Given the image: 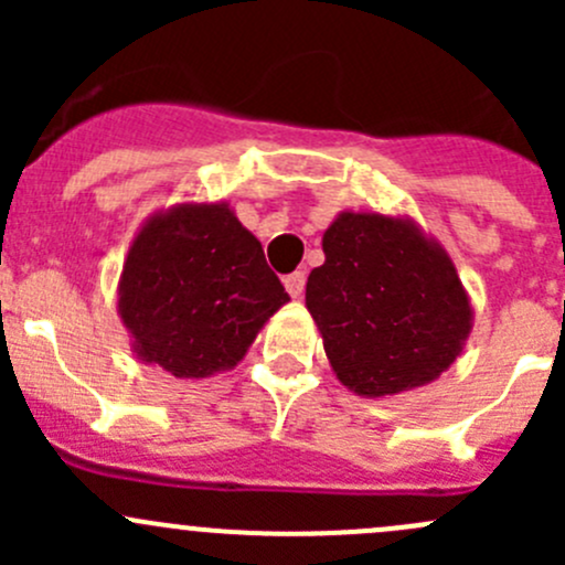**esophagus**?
<instances>
[{
  "instance_id": "esophagus-1",
  "label": "esophagus",
  "mask_w": 565,
  "mask_h": 565,
  "mask_svg": "<svg viewBox=\"0 0 565 565\" xmlns=\"http://www.w3.org/2000/svg\"><path fill=\"white\" fill-rule=\"evenodd\" d=\"M284 287H287V292L292 295V298H300V295H303V287H306V273L303 270L289 273V276L284 278Z\"/></svg>"
}]
</instances>
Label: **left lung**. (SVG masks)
Segmentation results:
<instances>
[{"mask_svg":"<svg viewBox=\"0 0 565 565\" xmlns=\"http://www.w3.org/2000/svg\"><path fill=\"white\" fill-rule=\"evenodd\" d=\"M322 250L306 309L344 388L396 396L451 369L472 330V306L440 241L407 215L341 210Z\"/></svg>","mask_w":565,"mask_h":565,"instance_id":"1","label":"left lung"}]
</instances>
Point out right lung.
I'll return each instance as SVG.
<instances>
[{
	"mask_svg": "<svg viewBox=\"0 0 565 565\" xmlns=\"http://www.w3.org/2000/svg\"><path fill=\"white\" fill-rule=\"evenodd\" d=\"M289 303L262 243L226 202H180L141 224L122 262L117 315L130 350L177 380L230 372Z\"/></svg>",
	"mask_w": 565,
	"mask_h": 565,
	"instance_id": "obj_1",
	"label": "right lung"
}]
</instances>
